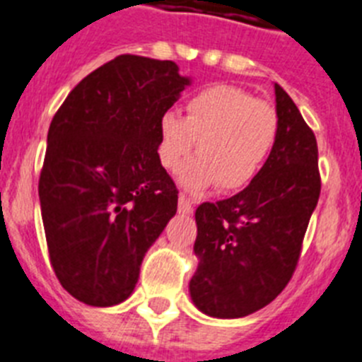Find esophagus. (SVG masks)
Wrapping results in <instances>:
<instances>
[{"label": "esophagus", "mask_w": 362, "mask_h": 362, "mask_svg": "<svg viewBox=\"0 0 362 362\" xmlns=\"http://www.w3.org/2000/svg\"><path fill=\"white\" fill-rule=\"evenodd\" d=\"M178 211L185 213V215L193 213V202H191L185 194H180V197H178Z\"/></svg>", "instance_id": "obj_1"}]
</instances>
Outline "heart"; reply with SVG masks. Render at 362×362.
<instances>
[{
    "instance_id": "obj_1",
    "label": "heart",
    "mask_w": 362,
    "mask_h": 362,
    "mask_svg": "<svg viewBox=\"0 0 362 362\" xmlns=\"http://www.w3.org/2000/svg\"><path fill=\"white\" fill-rule=\"evenodd\" d=\"M279 134V115L272 103L235 86H213L185 102V116L160 118L158 160L177 171L197 140L199 156L180 173L187 189L216 184L220 189L246 187L264 168Z\"/></svg>"
}]
</instances>
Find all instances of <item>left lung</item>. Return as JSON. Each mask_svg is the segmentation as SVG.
Wrapping results in <instances>:
<instances>
[{
    "instance_id": "1",
    "label": "left lung",
    "mask_w": 362,
    "mask_h": 362,
    "mask_svg": "<svg viewBox=\"0 0 362 362\" xmlns=\"http://www.w3.org/2000/svg\"><path fill=\"white\" fill-rule=\"evenodd\" d=\"M275 96L279 134L255 180L194 211L199 266L189 291L194 306L211 317H246L284 290L319 200L315 134L279 83Z\"/></svg>"
}]
</instances>
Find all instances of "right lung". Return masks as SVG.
<instances>
[{
  "label": "right lung",
  "mask_w": 362,
  "mask_h": 362,
  "mask_svg": "<svg viewBox=\"0 0 362 362\" xmlns=\"http://www.w3.org/2000/svg\"><path fill=\"white\" fill-rule=\"evenodd\" d=\"M189 78L169 59L122 54L69 93L47 134L37 193L59 284L89 306L133 293L178 206L158 160L160 118Z\"/></svg>",
  "instance_id": "right-lung-1"
}]
</instances>
